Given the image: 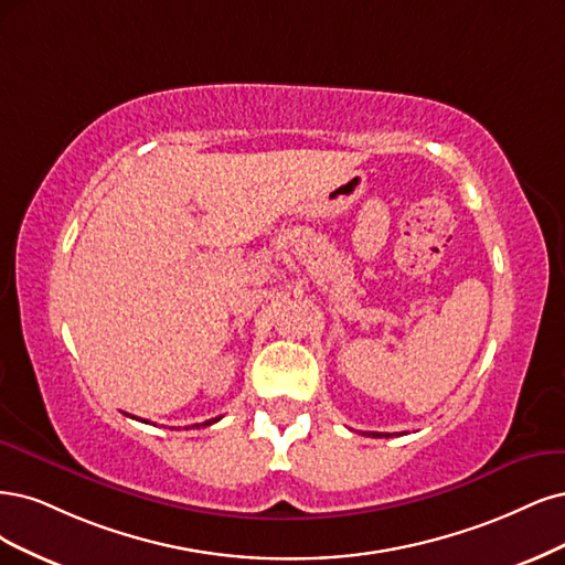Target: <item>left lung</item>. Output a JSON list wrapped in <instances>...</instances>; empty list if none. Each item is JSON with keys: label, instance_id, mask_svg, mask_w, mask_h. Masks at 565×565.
I'll return each instance as SVG.
<instances>
[{"label": "left lung", "instance_id": "left-lung-1", "mask_svg": "<svg viewBox=\"0 0 565 565\" xmlns=\"http://www.w3.org/2000/svg\"><path fill=\"white\" fill-rule=\"evenodd\" d=\"M371 436H390V434H380V431H373Z\"/></svg>", "mask_w": 565, "mask_h": 565}]
</instances>
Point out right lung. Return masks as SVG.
<instances>
[{
	"mask_svg": "<svg viewBox=\"0 0 565 565\" xmlns=\"http://www.w3.org/2000/svg\"><path fill=\"white\" fill-rule=\"evenodd\" d=\"M126 415H129V413H126ZM213 423H217V417H215V420H206V423H202V425H192V427H209V425H213Z\"/></svg>",
	"mask_w": 565,
	"mask_h": 565,
	"instance_id": "right-lung-1",
	"label": "right lung"
}]
</instances>
